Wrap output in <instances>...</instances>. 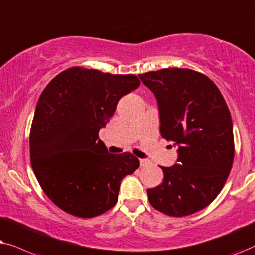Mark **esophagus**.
<instances>
[{"mask_svg":"<svg viewBox=\"0 0 255 255\" xmlns=\"http://www.w3.org/2000/svg\"><path fill=\"white\" fill-rule=\"evenodd\" d=\"M149 163H150V161H149V159H144V158H141V159H140L141 167H147Z\"/></svg>","mask_w":255,"mask_h":255,"instance_id":"esophagus-1","label":"esophagus"}]
</instances>
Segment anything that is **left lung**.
<instances>
[{"mask_svg": "<svg viewBox=\"0 0 255 255\" xmlns=\"http://www.w3.org/2000/svg\"><path fill=\"white\" fill-rule=\"evenodd\" d=\"M155 94L162 137L178 145L177 164L162 167L164 178L148 199L171 217L206 208L222 191L234 158L233 126L226 101L213 81L190 69L138 74Z\"/></svg>", "mask_w": 255, "mask_h": 255, "instance_id": "left-lung-1", "label": "left lung"}]
</instances>
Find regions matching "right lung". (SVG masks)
<instances>
[{
    "label": "right lung",
    "mask_w": 255,
    "mask_h": 255,
    "mask_svg": "<svg viewBox=\"0 0 255 255\" xmlns=\"http://www.w3.org/2000/svg\"><path fill=\"white\" fill-rule=\"evenodd\" d=\"M134 74L70 67L47 84L30 130V162L43 191L59 209L92 218L113 208L122 178L140 161L107 151L99 130L118 101L140 86Z\"/></svg>",
    "instance_id": "right-lung-1"
}]
</instances>
